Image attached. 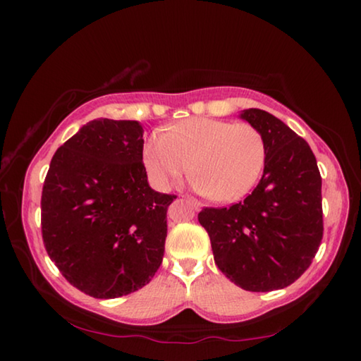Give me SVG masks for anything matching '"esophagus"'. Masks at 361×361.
Returning <instances> with one entry per match:
<instances>
[{
    "instance_id": "34e87169",
    "label": "esophagus",
    "mask_w": 361,
    "mask_h": 361,
    "mask_svg": "<svg viewBox=\"0 0 361 361\" xmlns=\"http://www.w3.org/2000/svg\"><path fill=\"white\" fill-rule=\"evenodd\" d=\"M185 199L188 200V202H189V204H191V205L194 207V209H195V210H200V207H202V204H200L197 199H194V197H189V195H188V197H185Z\"/></svg>"
}]
</instances>
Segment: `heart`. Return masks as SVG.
<instances>
[{
  "instance_id": "b5f03b06",
  "label": "heart",
  "mask_w": 361,
  "mask_h": 361,
  "mask_svg": "<svg viewBox=\"0 0 361 361\" xmlns=\"http://www.w3.org/2000/svg\"><path fill=\"white\" fill-rule=\"evenodd\" d=\"M266 140L255 126L189 118L156 132L143 146V162L159 186L189 172L215 202H234L252 191L266 166Z\"/></svg>"
}]
</instances>
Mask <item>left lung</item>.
Segmentation results:
<instances>
[{
    "label": "left lung",
    "mask_w": 361,
    "mask_h": 361,
    "mask_svg": "<svg viewBox=\"0 0 361 361\" xmlns=\"http://www.w3.org/2000/svg\"><path fill=\"white\" fill-rule=\"evenodd\" d=\"M240 118L264 135V172L239 204L205 207L199 223L231 282L247 291H274L301 277L320 247L322 176L307 142L276 116L250 108Z\"/></svg>",
    "instance_id": "obj_1"
}]
</instances>
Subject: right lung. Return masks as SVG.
<instances>
[{"mask_svg":"<svg viewBox=\"0 0 361 361\" xmlns=\"http://www.w3.org/2000/svg\"><path fill=\"white\" fill-rule=\"evenodd\" d=\"M138 121L95 119L54 154L41 195L46 252L78 290L119 298L151 282L162 262L167 209L151 189Z\"/></svg>","mask_w":361,"mask_h":361,"instance_id":"1","label":"right lung"}]
</instances>
